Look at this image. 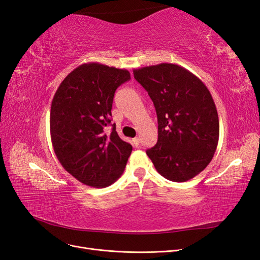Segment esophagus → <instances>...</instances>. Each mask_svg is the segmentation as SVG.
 <instances>
[{"instance_id":"esophagus-1","label":"esophagus","mask_w":260,"mask_h":260,"mask_svg":"<svg viewBox=\"0 0 260 260\" xmlns=\"http://www.w3.org/2000/svg\"><path fill=\"white\" fill-rule=\"evenodd\" d=\"M132 143H133V145L135 146H139V144H140V139L139 138H135L132 140Z\"/></svg>"}]
</instances>
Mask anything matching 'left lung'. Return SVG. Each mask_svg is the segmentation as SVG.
Returning <instances> with one entry per match:
<instances>
[{
  "instance_id": "left-lung-1",
  "label": "left lung",
  "mask_w": 260,
  "mask_h": 260,
  "mask_svg": "<svg viewBox=\"0 0 260 260\" xmlns=\"http://www.w3.org/2000/svg\"><path fill=\"white\" fill-rule=\"evenodd\" d=\"M133 75L156 109L158 140L146 151L156 170L175 182L198 176L211 161L219 140L218 113L207 86L170 62L135 69Z\"/></svg>"
}]
</instances>
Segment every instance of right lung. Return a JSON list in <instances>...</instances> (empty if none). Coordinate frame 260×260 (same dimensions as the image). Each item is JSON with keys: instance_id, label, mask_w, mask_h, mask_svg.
Returning <instances> with one entry per match:
<instances>
[{"instance_id": "obj_1", "label": "right lung", "mask_w": 260, "mask_h": 260, "mask_svg": "<svg viewBox=\"0 0 260 260\" xmlns=\"http://www.w3.org/2000/svg\"><path fill=\"white\" fill-rule=\"evenodd\" d=\"M130 79L125 69L100 62L82 64L61 81L51 105L50 130L55 155L64 169L81 183L106 187L119 178L132 146L111 133L114 94Z\"/></svg>"}]
</instances>
